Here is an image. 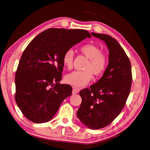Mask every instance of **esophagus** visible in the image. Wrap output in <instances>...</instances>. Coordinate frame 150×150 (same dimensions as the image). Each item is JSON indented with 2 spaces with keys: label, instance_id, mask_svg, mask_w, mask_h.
I'll return each instance as SVG.
<instances>
[{
  "label": "esophagus",
  "instance_id": "34e87169",
  "mask_svg": "<svg viewBox=\"0 0 150 150\" xmlns=\"http://www.w3.org/2000/svg\"><path fill=\"white\" fill-rule=\"evenodd\" d=\"M78 92H79V91H78L75 87H74L73 88V90H72V94H74H74H76Z\"/></svg>",
  "mask_w": 150,
  "mask_h": 150
}]
</instances>
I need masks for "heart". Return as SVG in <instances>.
I'll return each instance as SVG.
<instances>
[{
	"instance_id": "obj_1",
	"label": "heart",
	"mask_w": 150,
	"mask_h": 150,
	"mask_svg": "<svg viewBox=\"0 0 150 150\" xmlns=\"http://www.w3.org/2000/svg\"><path fill=\"white\" fill-rule=\"evenodd\" d=\"M80 51L90 59L86 67V70L74 71L65 77L67 83L77 88H82L87 85L93 78L92 72L96 76L101 75L106 69L107 59L102 54L101 49L93 44H86L80 47ZM74 51L68 49L62 57V62L64 67L71 68L73 65Z\"/></svg>"
}]
</instances>
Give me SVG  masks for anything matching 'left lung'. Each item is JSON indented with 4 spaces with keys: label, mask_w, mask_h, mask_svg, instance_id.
Wrapping results in <instances>:
<instances>
[{
    "label": "left lung",
    "mask_w": 150,
    "mask_h": 150,
    "mask_svg": "<svg viewBox=\"0 0 150 150\" xmlns=\"http://www.w3.org/2000/svg\"><path fill=\"white\" fill-rule=\"evenodd\" d=\"M91 35L105 43L109 63L98 82L80 91L82 103L77 117L86 127L96 130L111 124L125 107L132 83V70L129 59L116 39L105 34Z\"/></svg>",
    "instance_id": "obj_1"
}]
</instances>
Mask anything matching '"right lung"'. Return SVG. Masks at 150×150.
Wrapping results in <instances>:
<instances>
[{"label":"right lung","instance_id":"add662e5","mask_svg":"<svg viewBox=\"0 0 150 150\" xmlns=\"http://www.w3.org/2000/svg\"><path fill=\"white\" fill-rule=\"evenodd\" d=\"M90 33L85 30L51 28L31 41L21 57L15 77V99L23 115L35 123L51 120L72 88L60 84L68 49Z\"/></svg>","mask_w":150,"mask_h":150}]
</instances>
